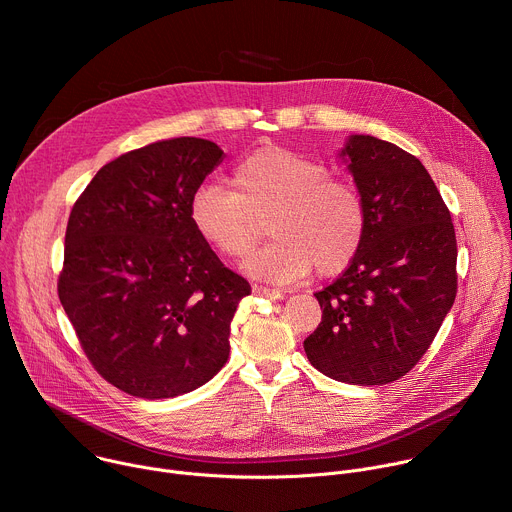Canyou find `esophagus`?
Returning <instances> with one entry per match:
<instances>
[{
  "instance_id": "34e87169",
  "label": "esophagus",
  "mask_w": 512,
  "mask_h": 512,
  "mask_svg": "<svg viewBox=\"0 0 512 512\" xmlns=\"http://www.w3.org/2000/svg\"><path fill=\"white\" fill-rule=\"evenodd\" d=\"M253 294L255 296H259V298H269V300H281L283 298V294L281 291H277V289H269V287H265V285H253Z\"/></svg>"
}]
</instances>
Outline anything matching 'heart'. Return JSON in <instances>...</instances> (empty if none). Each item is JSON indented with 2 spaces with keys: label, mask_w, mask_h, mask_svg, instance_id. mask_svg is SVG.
I'll list each match as a JSON object with an SVG mask.
<instances>
[{
  "label": "heart",
  "mask_w": 512,
  "mask_h": 512,
  "mask_svg": "<svg viewBox=\"0 0 512 512\" xmlns=\"http://www.w3.org/2000/svg\"><path fill=\"white\" fill-rule=\"evenodd\" d=\"M233 190L206 182L190 198L188 216L198 237L218 255L243 259L269 221L273 241L247 261L263 281L294 283L312 269L344 271L367 237V204L356 184L330 176L306 154L265 145L237 162Z\"/></svg>",
  "instance_id": "heart-1"
}]
</instances>
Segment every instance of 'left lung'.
Segmentation results:
<instances>
[{
	"mask_svg": "<svg viewBox=\"0 0 512 512\" xmlns=\"http://www.w3.org/2000/svg\"><path fill=\"white\" fill-rule=\"evenodd\" d=\"M342 156L367 204V237L314 294L322 322L304 350L334 381L387 385L415 367L456 300V231L415 156L373 135H352Z\"/></svg>",
	"mask_w": 512,
	"mask_h": 512,
	"instance_id": "left-lung-1",
	"label": "left lung"
}]
</instances>
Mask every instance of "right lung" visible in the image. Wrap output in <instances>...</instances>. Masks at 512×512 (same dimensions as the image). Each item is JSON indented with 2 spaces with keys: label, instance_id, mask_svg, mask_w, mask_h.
I'll list each match as a JSON object with an SVG mask.
<instances>
[{
  "label": "right lung",
  "instance_id": "add662e5",
  "mask_svg": "<svg viewBox=\"0 0 512 512\" xmlns=\"http://www.w3.org/2000/svg\"><path fill=\"white\" fill-rule=\"evenodd\" d=\"M223 160L214 141L172 137L105 164L70 210L58 298L93 369L141 399L208 383L251 294L194 231V190Z\"/></svg>",
  "mask_w": 512,
  "mask_h": 512
}]
</instances>
